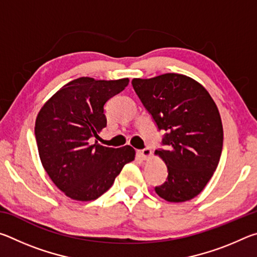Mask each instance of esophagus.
<instances>
[{
	"label": "esophagus",
	"mask_w": 257,
	"mask_h": 257,
	"mask_svg": "<svg viewBox=\"0 0 257 257\" xmlns=\"http://www.w3.org/2000/svg\"><path fill=\"white\" fill-rule=\"evenodd\" d=\"M137 154L142 160H147L150 159V156L152 155V151L150 149H144V150L138 151Z\"/></svg>",
	"instance_id": "1"
}]
</instances>
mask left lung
<instances>
[{
    "mask_svg": "<svg viewBox=\"0 0 257 257\" xmlns=\"http://www.w3.org/2000/svg\"><path fill=\"white\" fill-rule=\"evenodd\" d=\"M132 84L159 130L167 133L164 150L155 154L168 178L156 194L168 202L189 201L205 188L220 161L223 128L216 104L199 82L179 73L135 78Z\"/></svg>",
    "mask_w": 257,
    "mask_h": 257,
    "instance_id": "obj_1",
    "label": "left lung"
}]
</instances>
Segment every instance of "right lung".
Segmentation results:
<instances>
[{"instance_id":"obj_1","label":"right lung","mask_w":257,"mask_h":257,"mask_svg":"<svg viewBox=\"0 0 257 257\" xmlns=\"http://www.w3.org/2000/svg\"><path fill=\"white\" fill-rule=\"evenodd\" d=\"M128 84V78H78L58 90L38 112V154L51 180L68 197L81 202L98 198L124 164L135 160L132 146L112 149L89 142L106 127L104 104Z\"/></svg>"}]
</instances>
